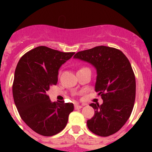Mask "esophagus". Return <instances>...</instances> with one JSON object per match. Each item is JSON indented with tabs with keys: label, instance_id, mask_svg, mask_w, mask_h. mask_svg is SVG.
I'll return each instance as SVG.
<instances>
[{
	"label": "esophagus",
	"instance_id": "esophagus-1",
	"mask_svg": "<svg viewBox=\"0 0 152 152\" xmlns=\"http://www.w3.org/2000/svg\"><path fill=\"white\" fill-rule=\"evenodd\" d=\"M80 108H82V106L78 105V104H75V110H78V109H80Z\"/></svg>",
	"mask_w": 152,
	"mask_h": 152
}]
</instances>
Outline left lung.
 <instances>
[{
  "label": "left lung",
  "instance_id": "8db88e82",
  "mask_svg": "<svg viewBox=\"0 0 152 152\" xmlns=\"http://www.w3.org/2000/svg\"><path fill=\"white\" fill-rule=\"evenodd\" d=\"M74 58L96 68L95 91L103 100L101 105H90L95 113L87 122L88 129L99 136L116 133L128 120L135 103V77L129 61L119 49L104 45L80 51Z\"/></svg>",
  "mask_w": 152,
  "mask_h": 152
}]
</instances>
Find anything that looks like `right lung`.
I'll return each instance as SVG.
<instances>
[{
	"label": "right lung",
	"instance_id": "1",
	"mask_svg": "<svg viewBox=\"0 0 152 152\" xmlns=\"http://www.w3.org/2000/svg\"><path fill=\"white\" fill-rule=\"evenodd\" d=\"M75 52L38 46L20 58L14 74L13 96L21 119L43 136L63 130L74 110L72 103L51 102L46 92L58 82V69Z\"/></svg>",
	"mask_w": 152,
	"mask_h": 152
}]
</instances>
